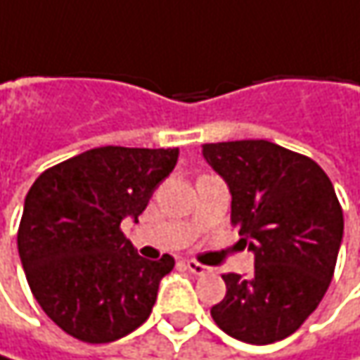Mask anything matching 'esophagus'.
Returning <instances> with one entry per match:
<instances>
[{
    "label": "esophagus",
    "mask_w": 360,
    "mask_h": 360,
    "mask_svg": "<svg viewBox=\"0 0 360 360\" xmlns=\"http://www.w3.org/2000/svg\"><path fill=\"white\" fill-rule=\"evenodd\" d=\"M185 266L193 273V275H205V273H210V266H205V264L195 263V261H187Z\"/></svg>",
    "instance_id": "esophagus-1"
}]
</instances>
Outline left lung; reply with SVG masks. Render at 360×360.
Returning <instances> with one entry per match:
<instances>
[{"mask_svg":"<svg viewBox=\"0 0 360 360\" xmlns=\"http://www.w3.org/2000/svg\"><path fill=\"white\" fill-rule=\"evenodd\" d=\"M201 155L226 181L230 220L255 255L248 277L222 275L226 295L214 322L248 345L283 340L322 302L334 275L345 218L318 162L269 140L203 144Z\"/></svg>","mask_w":360,"mask_h":360,"instance_id":"8db88e82","label":"left lung"}]
</instances>
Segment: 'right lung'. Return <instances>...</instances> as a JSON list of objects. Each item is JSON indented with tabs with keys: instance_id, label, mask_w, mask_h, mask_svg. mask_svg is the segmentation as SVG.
Here are the masks:
<instances>
[{
	"instance_id": "right-lung-1",
	"label": "right lung",
	"mask_w": 360,
	"mask_h": 360,
	"mask_svg": "<svg viewBox=\"0 0 360 360\" xmlns=\"http://www.w3.org/2000/svg\"><path fill=\"white\" fill-rule=\"evenodd\" d=\"M177 159L179 148L101 146L34 181L18 252L36 302L73 338L114 342L148 320L175 259H142L120 224L138 222Z\"/></svg>"
}]
</instances>
